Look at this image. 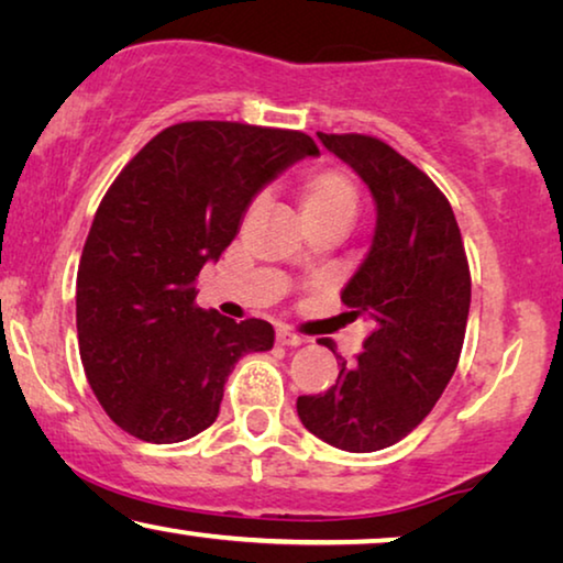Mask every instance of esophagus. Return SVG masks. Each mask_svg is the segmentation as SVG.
I'll list each match as a JSON object with an SVG mask.
<instances>
[{
	"label": "esophagus",
	"mask_w": 563,
	"mask_h": 563,
	"mask_svg": "<svg viewBox=\"0 0 563 563\" xmlns=\"http://www.w3.org/2000/svg\"><path fill=\"white\" fill-rule=\"evenodd\" d=\"M275 339H278V343H283V346H300V343H303V339H300V335L290 333L288 329L275 331Z\"/></svg>",
	"instance_id": "esophagus-1"
}]
</instances>
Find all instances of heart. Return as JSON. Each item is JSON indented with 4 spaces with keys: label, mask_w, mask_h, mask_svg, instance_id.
I'll return each mask as SVG.
<instances>
[{
    "label": "heart",
    "mask_w": 563,
    "mask_h": 563,
    "mask_svg": "<svg viewBox=\"0 0 563 563\" xmlns=\"http://www.w3.org/2000/svg\"><path fill=\"white\" fill-rule=\"evenodd\" d=\"M300 205L308 224L323 220L351 222L358 209V187L346 169L339 166H316L300 181Z\"/></svg>",
    "instance_id": "heart-1"
}]
</instances>
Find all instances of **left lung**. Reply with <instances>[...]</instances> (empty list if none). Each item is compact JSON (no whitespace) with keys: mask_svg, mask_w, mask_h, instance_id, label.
I'll use <instances>...</instances> for the list:
<instances>
[{"mask_svg":"<svg viewBox=\"0 0 563 563\" xmlns=\"http://www.w3.org/2000/svg\"><path fill=\"white\" fill-rule=\"evenodd\" d=\"M318 139L376 201L372 250L341 290L349 318H366L372 333L354 362L335 356L331 389L298 397V417L333 448L376 452L407 438L455 374L470 310L467 255L448 197L409 158L364 133Z\"/></svg>","mask_w":563,"mask_h":563,"instance_id":"left-lung-1","label":"left lung"}]
</instances>
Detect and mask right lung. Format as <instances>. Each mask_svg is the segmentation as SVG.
Here are the masks:
<instances>
[{
	"mask_svg": "<svg viewBox=\"0 0 563 563\" xmlns=\"http://www.w3.org/2000/svg\"><path fill=\"white\" fill-rule=\"evenodd\" d=\"M303 156L318 146L300 131L187 121L115 176L82 247L75 316L90 389L123 432L195 438L220 415L240 356L273 349L271 323L199 308L195 283L257 191Z\"/></svg>",
	"mask_w": 563,
	"mask_h": 563,
	"instance_id": "1",
	"label": "right lung"
}]
</instances>
